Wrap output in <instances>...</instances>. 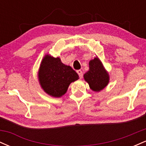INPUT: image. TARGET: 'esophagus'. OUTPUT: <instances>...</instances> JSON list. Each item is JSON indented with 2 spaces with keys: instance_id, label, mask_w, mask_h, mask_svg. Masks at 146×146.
<instances>
[{
  "instance_id": "esophagus-1",
  "label": "esophagus",
  "mask_w": 146,
  "mask_h": 146,
  "mask_svg": "<svg viewBox=\"0 0 146 146\" xmlns=\"http://www.w3.org/2000/svg\"><path fill=\"white\" fill-rule=\"evenodd\" d=\"M77 73H78V74L79 75V77H80V78H82L83 73H82V71H81V70H78V71H77Z\"/></svg>"
}]
</instances>
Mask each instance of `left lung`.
Returning a JSON list of instances; mask_svg holds the SVG:
<instances>
[{
    "mask_svg": "<svg viewBox=\"0 0 146 146\" xmlns=\"http://www.w3.org/2000/svg\"><path fill=\"white\" fill-rule=\"evenodd\" d=\"M84 78L92 90L98 92L104 89L109 82V75L98 58L89 62V71L84 75Z\"/></svg>",
    "mask_w": 146,
    "mask_h": 146,
    "instance_id": "8db88e82",
    "label": "left lung"
}]
</instances>
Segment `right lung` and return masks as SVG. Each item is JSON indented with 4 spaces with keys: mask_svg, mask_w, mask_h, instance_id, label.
I'll return each mask as SVG.
<instances>
[{
    "mask_svg": "<svg viewBox=\"0 0 146 146\" xmlns=\"http://www.w3.org/2000/svg\"><path fill=\"white\" fill-rule=\"evenodd\" d=\"M39 81L47 94L60 98L67 91L69 84L79 79L78 73L59 58L46 55L42 61L38 73Z\"/></svg>",
    "mask_w": 146,
    "mask_h": 146,
    "instance_id": "obj_1",
    "label": "right lung"
}]
</instances>
